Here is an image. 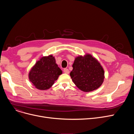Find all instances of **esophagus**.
I'll use <instances>...</instances> for the list:
<instances>
[{
    "mask_svg": "<svg viewBox=\"0 0 134 134\" xmlns=\"http://www.w3.org/2000/svg\"><path fill=\"white\" fill-rule=\"evenodd\" d=\"M63 72H64L65 73H66V74H69V71L67 69V68H65L64 69H63Z\"/></svg>",
    "mask_w": 134,
    "mask_h": 134,
    "instance_id": "34e87169",
    "label": "esophagus"
}]
</instances>
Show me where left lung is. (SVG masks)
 I'll return each mask as SVG.
<instances>
[{
    "mask_svg": "<svg viewBox=\"0 0 134 134\" xmlns=\"http://www.w3.org/2000/svg\"><path fill=\"white\" fill-rule=\"evenodd\" d=\"M72 67L70 76L76 87L82 91L91 92L102 85L105 78L104 69L92 55L77 56Z\"/></svg>",
    "mask_w": 134,
    "mask_h": 134,
    "instance_id": "obj_1",
    "label": "left lung"
}]
</instances>
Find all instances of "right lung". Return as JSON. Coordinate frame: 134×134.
<instances>
[{
    "label": "right lung",
    "instance_id": "1",
    "mask_svg": "<svg viewBox=\"0 0 134 134\" xmlns=\"http://www.w3.org/2000/svg\"><path fill=\"white\" fill-rule=\"evenodd\" d=\"M62 73L54 56L49 55L36 62L29 73V79L36 88L46 90L53 85Z\"/></svg>",
    "mask_w": 134,
    "mask_h": 134
}]
</instances>
